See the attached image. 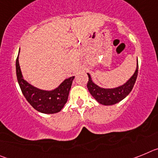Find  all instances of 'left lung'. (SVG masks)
Masks as SVG:
<instances>
[{"label":"left lung","mask_w":158,"mask_h":158,"mask_svg":"<svg viewBox=\"0 0 158 158\" xmlns=\"http://www.w3.org/2000/svg\"><path fill=\"white\" fill-rule=\"evenodd\" d=\"M138 71H139V64H138V59H137L136 69L134 74L123 85L118 87L111 88V89H105V88H101L98 86L93 81L90 74L87 73L89 76L87 88L89 93L93 96V98L98 103L103 105H113L120 102L124 98H126L127 95L131 93L136 81Z\"/></svg>","instance_id":"obj_1"}]
</instances>
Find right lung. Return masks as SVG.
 <instances>
[{"label":"right lung","mask_w":158,"mask_h":158,"mask_svg":"<svg viewBox=\"0 0 158 158\" xmlns=\"http://www.w3.org/2000/svg\"><path fill=\"white\" fill-rule=\"evenodd\" d=\"M16 69L18 83L22 93L35 109L44 114H54L59 112L63 108L68 100L69 90L75 77L65 79L55 89L44 90L36 88L24 80L19 66V54L16 58Z\"/></svg>","instance_id":"obj_1"}]
</instances>
